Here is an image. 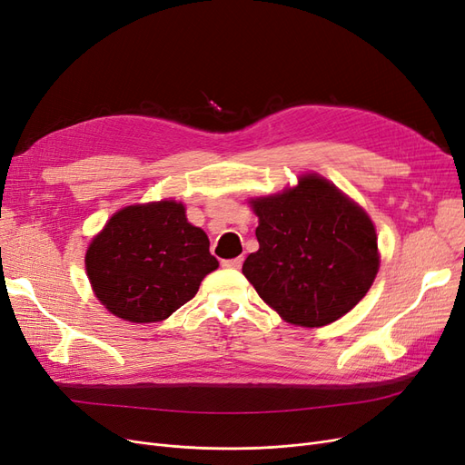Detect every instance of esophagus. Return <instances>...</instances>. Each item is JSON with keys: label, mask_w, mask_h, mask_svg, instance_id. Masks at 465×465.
<instances>
[{"label": "esophagus", "mask_w": 465, "mask_h": 465, "mask_svg": "<svg viewBox=\"0 0 465 465\" xmlns=\"http://www.w3.org/2000/svg\"><path fill=\"white\" fill-rule=\"evenodd\" d=\"M242 262H244V258L238 256V258H232V260H223L221 265H223V267H229V270H241Z\"/></svg>", "instance_id": "34e87169"}]
</instances>
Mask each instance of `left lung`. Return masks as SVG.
Here are the masks:
<instances>
[{
  "label": "left lung",
  "instance_id": "8db88e82",
  "mask_svg": "<svg viewBox=\"0 0 465 465\" xmlns=\"http://www.w3.org/2000/svg\"><path fill=\"white\" fill-rule=\"evenodd\" d=\"M250 205L260 250L242 273L285 322L322 328L369 292L380 267L374 224L331 182L302 174L294 188Z\"/></svg>",
  "mask_w": 465,
  "mask_h": 465
}]
</instances>
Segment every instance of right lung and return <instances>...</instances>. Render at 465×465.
<instances>
[{"instance_id": "obj_1", "label": "right lung", "mask_w": 465, "mask_h": 465, "mask_svg": "<svg viewBox=\"0 0 465 465\" xmlns=\"http://www.w3.org/2000/svg\"><path fill=\"white\" fill-rule=\"evenodd\" d=\"M91 287L108 312L134 322L166 320L198 292L219 267L209 238L174 200L120 209L85 256Z\"/></svg>"}]
</instances>
